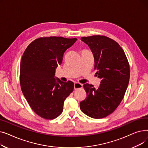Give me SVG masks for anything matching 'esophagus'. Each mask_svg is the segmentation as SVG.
Returning a JSON list of instances; mask_svg holds the SVG:
<instances>
[{
	"mask_svg": "<svg viewBox=\"0 0 148 148\" xmlns=\"http://www.w3.org/2000/svg\"><path fill=\"white\" fill-rule=\"evenodd\" d=\"M83 87V84L80 83H74V89H78L80 88H82Z\"/></svg>",
	"mask_w": 148,
	"mask_h": 148,
	"instance_id": "esophagus-1",
	"label": "esophagus"
}]
</instances>
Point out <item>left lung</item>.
Masks as SVG:
<instances>
[{
	"mask_svg": "<svg viewBox=\"0 0 148 148\" xmlns=\"http://www.w3.org/2000/svg\"><path fill=\"white\" fill-rule=\"evenodd\" d=\"M94 56V69L101 79L96 89L84 84L86 98L80 103L84 114L95 119L106 117L118 107L125 95L130 76V65L119 44L103 35L82 37Z\"/></svg>",
	"mask_w": 148,
	"mask_h": 148,
	"instance_id": "8db88e82",
	"label": "left lung"
}]
</instances>
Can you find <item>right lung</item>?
Instances as JSON below:
<instances>
[{
	"label": "right lung",
	"instance_id": "obj_1",
	"mask_svg": "<svg viewBox=\"0 0 148 148\" xmlns=\"http://www.w3.org/2000/svg\"><path fill=\"white\" fill-rule=\"evenodd\" d=\"M77 39L41 37L31 42L23 54L20 82L23 95L32 110L47 120L63 112L64 101L73 91L74 83L54 78L64 53Z\"/></svg>",
	"mask_w": 148,
	"mask_h": 148
}]
</instances>
